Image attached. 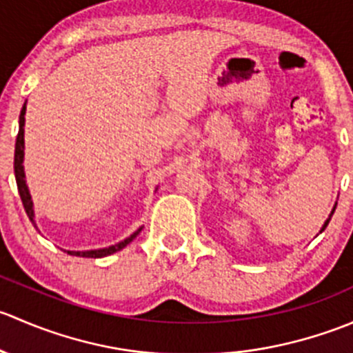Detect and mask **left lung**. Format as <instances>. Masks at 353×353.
I'll use <instances>...</instances> for the list:
<instances>
[{
	"label": "left lung",
	"instance_id": "obj_1",
	"mask_svg": "<svg viewBox=\"0 0 353 353\" xmlns=\"http://www.w3.org/2000/svg\"><path fill=\"white\" fill-rule=\"evenodd\" d=\"M334 208H336V205H334V206H333V210H331L330 216H328V219H326V222H325V223H323V227H321V230H319V232H323V230H325V229H326V227H328V223H330L331 216H333V213H334Z\"/></svg>",
	"mask_w": 353,
	"mask_h": 353
}]
</instances>
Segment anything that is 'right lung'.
Instances as JSON below:
<instances>
[{"mask_svg": "<svg viewBox=\"0 0 353 353\" xmlns=\"http://www.w3.org/2000/svg\"><path fill=\"white\" fill-rule=\"evenodd\" d=\"M27 102L23 104L22 110H20V119H19V137H17V143H15V162H13V167H15V179H17V186H19V193H20V198H22V203H23V208L25 212H27V216L30 219V222L35 225V213H34V203H32V196H30V191H28V186H27V181H25V170H23V150H25V140H23V126H25V110H27ZM141 229L143 227H140V229L137 230V232L131 234L130 237H126L124 241H121V243L114 244V245H109V248H102V249H90V251H66L68 254L71 256H80V258H104V256H109V254H114V252L121 251L123 248H126L128 244L131 243V241L134 239V237L138 236V234L141 232Z\"/></svg>", "mask_w": 353, "mask_h": 353, "instance_id": "right-lung-1", "label": "right lung"}]
</instances>
